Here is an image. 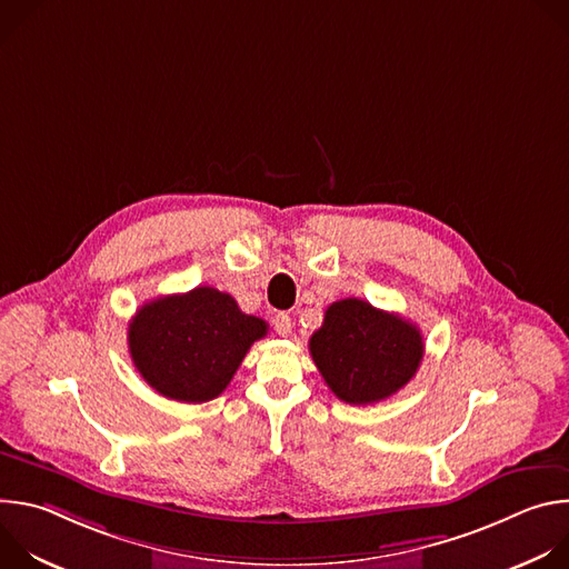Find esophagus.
Masks as SVG:
<instances>
[{
	"instance_id": "obj_1",
	"label": "esophagus",
	"mask_w": 569,
	"mask_h": 569,
	"mask_svg": "<svg viewBox=\"0 0 569 569\" xmlns=\"http://www.w3.org/2000/svg\"><path fill=\"white\" fill-rule=\"evenodd\" d=\"M272 327L274 331L281 336V338H288L292 333V319L286 315V312H279L274 319H272Z\"/></svg>"
}]
</instances>
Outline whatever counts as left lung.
<instances>
[{
  "instance_id": "1",
  "label": "left lung",
  "mask_w": 569,
  "mask_h": 569,
  "mask_svg": "<svg viewBox=\"0 0 569 569\" xmlns=\"http://www.w3.org/2000/svg\"><path fill=\"white\" fill-rule=\"evenodd\" d=\"M308 349L323 382L340 400L371 405L415 378L426 345L412 321L349 297L327 308Z\"/></svg>"
}]
</instances>
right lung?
I'll return each instance as SVG.
<instances>
[{"mask_svg":"<svg viewBox=\"0 0 569 569\" xmlns=\"http://www.w3.org/2000/svg\"><path fill=\"white\" fill-rule=\"evenodd\" d=\"M268 336L261 317L209 286L143 303L128 323V351L161 396L207 402L224 391L250 347Z\"/></svg>","mask_w":569,"mask_h":569,"instance_id":"add662e5","label":"right lung"}]
</instances>
